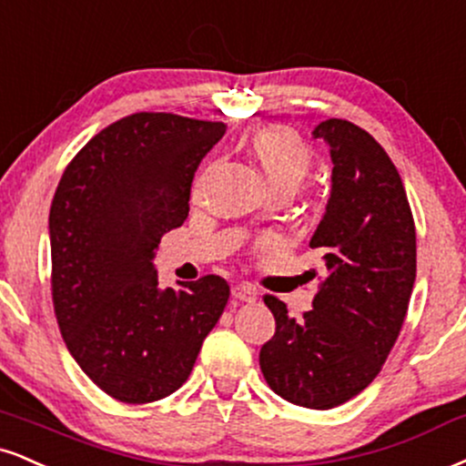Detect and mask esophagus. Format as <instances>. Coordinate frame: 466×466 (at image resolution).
I'll return each instance as SVG.
<instances>
[{
    "label": "esophagus",
    "mask_w": 466,
    "mask_h": 466,
    "mask_svg": "<svg viewBox=\"0 0 466 466\" xmlns=\"http://www.w3.org/2000/svg\"><path fill=\"white\" fill-rule=\"evenodd\" d=\"M256 289L249 284H234L232 287V297L237 301H256Z\"/></svg>",
    "instance_id": "34e87169"
}]
</instances>
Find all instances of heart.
Returning a JSON list of instances; mask_svg holds the SVG:
<instances>
[{
    "label": "heart",
    "mask_w": 466,
    "mask_h": 466,
    "mask_svg": "<svg viewBox=\"0 0 466 466\" xmlns=\"http://www.w3.org/2000/svg\"><path fill=\"white\" fill-rule=\"evenodd\" d=\"M251 154L265 173L268 187L297 190L312 169V151L289 127H265L251 138Z\"/></svg>",
    "instance_id": "obj_1"
}]
</instances>
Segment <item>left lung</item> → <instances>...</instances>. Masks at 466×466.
Returning <instances> with one entry per match:
<instances>
[{
    "mask_svg": "<svg viewBox=\"0 0 466 466\" xmlns=\"http://www.w3.org/2000/svg\"><path fill=\"white\" fill-rule=\"evenodd\" d=\"M312 134L329 145L334 165L310 240L323 254L321 289L297 321L276 295L262 297L276 334L262 345L260 369L273 393L329 410L367 389L393 350L417 278V232L400 171L371 134L345 119Z\"/></svg>",
    "mask_w": 466,
    "mask_h": 466,
    "instance_id": "1",
    "label": "left lung"
}]
</instances>
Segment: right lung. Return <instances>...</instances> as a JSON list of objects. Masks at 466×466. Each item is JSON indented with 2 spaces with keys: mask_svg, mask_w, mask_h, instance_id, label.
Segmentation results:
<instances>
[{
  "mask_svg": "<svg viewBox=\"0 0 466 466\" xmlns=\"http://www.w3.org/2000/svg\"><path fill=\"white\" fill-rule=\"evenodd\" d=\"M226 123L134 112L73 156L49 210L52 299L66 350L106 395L149 403L188 380L228 304L223 278L158 287L151 258L187 221L190 184Z\"/></svg>",
  "mask_w": 466,
  "mask_h": 466,
  "instance_id": "add662e5",
  "label": "right lung"
}]
</instances>
